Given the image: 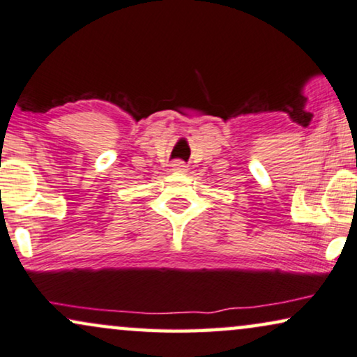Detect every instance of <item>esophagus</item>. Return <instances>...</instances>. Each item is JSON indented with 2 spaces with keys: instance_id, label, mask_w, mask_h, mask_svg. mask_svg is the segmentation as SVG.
<instances>
[{
  "instance_id": "34e87169",
  "label": "esophagus",
  "mask_w": 357,
  "mask_h": 357,
  "mask_svg": "<svg viewBox=\"0 0 357 357\" xmlns=\"http://www.w3.org/2000/svg\"><path fill=\"white\" fill-rule=\"evenodd\" d=\"M171 168H173L174 173H186L188 171V166L183 163V161H174L173 165H171Z\"/></svg>"
}]
</instances>
